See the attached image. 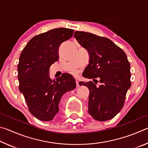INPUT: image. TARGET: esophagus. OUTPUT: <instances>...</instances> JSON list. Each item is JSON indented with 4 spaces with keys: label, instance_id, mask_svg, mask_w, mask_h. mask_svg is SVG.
I'll list each match as a JSON object with an SVG mask.
<instances>
[{
    "label": "esophagus",
    "instance_id": "esophagus-1",
    "mask_svg": "<svg viewBox=\"0 0 148 148\" xmlns=\"http://www.w3.org/2000/svg\"><path fill=\"white\" fill-rule=\"evenodd\" d=\"M76 87H79V81H78V80H76Z\"/></svg>",
    "mask_w": 148,
    "mask_h": 148
}]
</instances>
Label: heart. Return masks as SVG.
Masks as SVG:
<instances>
[{
    "mask_svg": "<svg viewBox=\"0 0 148 148\" xmlns=\"http://www.w3.org/2000/svg\"><path fill=\"white\" fill-rule=\"evenodd\" d=\"M73 73H74V74H76V72H73Z\"/></svg>",
    "mask_w": 148,
    "mask_h": 148,
    "instance_id": "heart-1",
    "label": "heart"
}]
</instances>
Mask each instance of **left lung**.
I'll return each instance as SVG.
<instances>
[{"mask_svg":"<svg viewBox=\"0 0 148 148\" xmlns=\"http://www.w3.org/2000/svg\"><path fill=\"white\" fill-rule=\"evenodd\" d=\"M74 37L89 54L83 76L93 81L98 78L101 83L99 86L91 81L79 83L89 90V114L100 121L114 118L123 106L131 86V66L126 54L104 37L82 31L75 32Z\"/></svg>","mask_w":148,"mask_h":148,"instance_id":"8db88e82","label":"left lung"}]
</instances>
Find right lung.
Masks as SVG:
<instances>
[{"instance_id":"1","label":"right lung","mask_w":148,"mask_h":148,"mask_svg":"<svg viewBox=\"0 0 148 148\" xmlns=\"http://www.w3.org/2000/svg\"><path fill=\"white\" fill-rule=\"evenodd\" d=\"M74 30L54 29L33 37L22 51L17 66L19 91L31 113L49 121L59 111V104L65 92L76 86L71 74H62L52 80L49 68L57 61L60 45L72 36Z\"/></svg>"}]
</instances>
